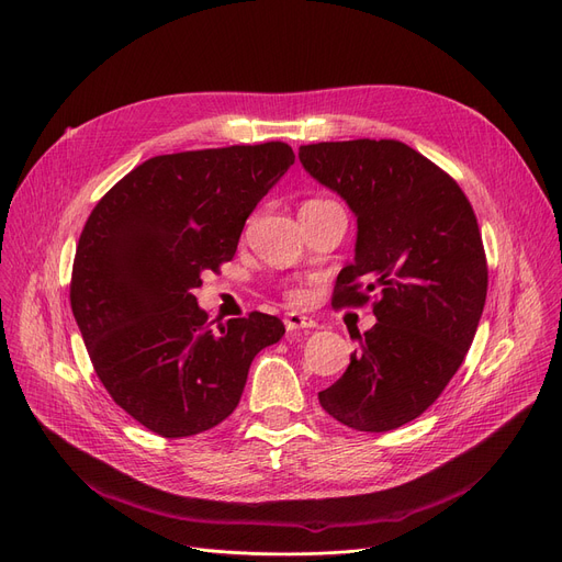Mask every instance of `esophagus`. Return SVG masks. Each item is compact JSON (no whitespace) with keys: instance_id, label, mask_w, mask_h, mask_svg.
<instances>
[{"instance_id":"1","label":"esophagus","mask_w":562,"mask_h":562,"mask_svg":"<svg viewBox=\"0 0 562 562\" xmlns=\"http://www.w3.org/2000/svg\"><path fill=\"white\" fill-rule=\"evenodd\" d=\"M284 326H286V330H301V328H314L316 322H312L310 316H305V314L289 312V314L284 316Z\"/></svg>"}]
</instances>
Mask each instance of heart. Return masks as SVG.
Masks as SVG:
<instances>
[{"mask_svg":"<svg viewBox=\"0 0 562 562\" xmlns=\"http://www.w3.org/2000/svg\"><path fill=\"white\" fill-rule=\"evenodd\" d=\"M296 296H301V294H296Z\"/></svg>","mask_w":562,"mask_h":562,"instance_id":"1","label":"heart"}]
</instances>
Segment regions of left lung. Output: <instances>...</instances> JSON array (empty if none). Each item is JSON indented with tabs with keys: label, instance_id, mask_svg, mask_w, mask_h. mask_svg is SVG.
Segmentation results:
<instances>
[{
	"label": "left lung",
	"instance_id": "8db88e82",
	"mask_svg": "<svg viewBox=\"0 0 562 562\" xmlns=\"http://www.w3.org/2000/svg\"><path fill=\"white\" fill-rule=\"evenodd\" d=\"M299 158L356 215L335 301L379 296L376 324L319 404L356 431L397 429L438 400L475 337L486 299L475 213L443 169L395 139L307 144Z\"/></svg>",
	"mask_w": 562,
	"mask_h": 562
}]
</instances>
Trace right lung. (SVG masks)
Segmentation results:
<instances>
[{"instance_id": "1", "label": "right lung", "mask_w": 562, "mask_h": 562, "mask_svg": "<svg viewBox=\"0 0 562 562\" xmlns=\"http://www.w3.org/2000/svg\"><path fill=\"white\" fill-rule=\"evenodd\" d=\"M294 158L284 142L156 156L91 211L72 316L105 390L146 429L183 438L221 425L255 356L284 335L261 312L209 328L194 289L234 257L248 215Z\"/></svg>"}]
</instances>
